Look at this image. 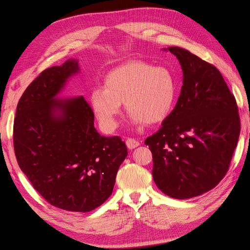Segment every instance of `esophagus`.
Returning a JSON list of instances; mask_svg holds the SVG:
<instances>
[{"instance_id":"1","label":"esophagus","mask_w":250,"mask_h":250,"mask_svg":"<svg viewBox=\"0 0 250 250\" xmlns=\"http://www.w3.org/2000/svg\"><path fill=\"white\" fill-rule=\"evenodd\" d=\"M126 146H127V148H128V149L132 150V149H134V148L139 147V146H140V143H139L137 140L128 138V139L126 140Z\"/></svg>"}]
</instances>
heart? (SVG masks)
<instances>
[{
  "label": "heart",
  "mask_w": 250,
  "mask_h": 250,
  "mask_svg": "<svg viewBox=\"0 0 250 250\" xmlns=\"http://www.w3.org/2000/svg\"><path fill=\"white\" fill-rule=\"evenodd\" d=\"M176 96L175 81L163 66L131 60L106 74L103 88L89 94V103L103 129L118 125L121 104L135 124L152 125L169 116Z\"/></svg>",
  "instance_id": "heart-1"
}]
</instances>
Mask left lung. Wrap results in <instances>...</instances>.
I'll list each match as a JSON object with an SVG mask.
<instances>
[{"instance_id": "1", "label": "left lung", "mask_w": 250, "mask_h": 250, "mask_svg": "<svg viewBox=\"0 0 250 250\" xmlns=\"http://www.w3.org/2000/svg\"><path fill=\"white\" fill-rule=\"evenodd\" d=\"M184 74L175 107L145 144L152 152L154 183L176 199L215 188L229 170L240 135L236 99L216 66L179 47Z\"/></svg>"}]
</instances>
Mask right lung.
Here are the masks:
<instances>
[{
    "instance_id": "right-lung-1",
    "label": "right lung",
    "mask_w": 250,
    "mask_h": 250,
    "mask_svg": "<svg viewBox=\"0 0 250 250\" xmlns=\"http://www.w3.org/2000/svg\"><path fill=\"white\" fill-rule=\"evenodd\" d=\"M78 60L44 70L19 101L13 145L21 170L50 204L86 213L111 195L127 147L119 137H103L82 96L59 99Z\"/></svg>"
}]
</instances>
